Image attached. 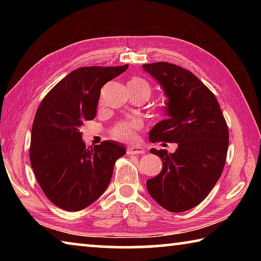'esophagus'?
Masks as SVG:
<instances>
[{"mask_svg": "<svg viewBox=\"0 0 261 261\" xmlns=\"http://www.w3.org/2000/svg\"><path fill=\"white\" fill-rule=\"evenodd\" d=\"M127 154H144L145 149L140 146H129L126 149Z\"/></svg>", "mask_w": 261, "mask_h": 261, "instance_id": "esophagus-1", "label": "esophagus"}]
</instances>
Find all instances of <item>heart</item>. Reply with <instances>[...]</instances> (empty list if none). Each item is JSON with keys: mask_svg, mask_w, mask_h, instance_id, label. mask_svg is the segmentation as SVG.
<instances>
[{"mask_svg": "<svg viewBox=\"0 0 261 261\" xmlns=\"http://www.w3.org/2000/svg\"><path fill=\"white\" fill-rule=\"evenodd\" d=\"M129 88H146L149 91L148 84L140 78H134L129 82ZM140 126V123L137 121H124L117 123L116 125L112 127L110 135L114 138L121 140H130L134 138L135 130Z\"/></svg>", "mask_w": 261, "mask_h": 261, "instance_id": "b5f03b06", "label": "heart"}]
</instances>
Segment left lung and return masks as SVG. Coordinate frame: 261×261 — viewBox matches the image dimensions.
<instances>
[{
    "mask_svg": "<svg viewBox=\"0 0 261 261\" xmlns=\"http://www.w3.org/2000/svg\"><path fill=\"white\" fill-rule=\"evenodd\" d=\"M143 67L163 87L169 115L149 131V140L178 145L173 154L151 149L162 170L147 180V190L163 208L179 213L199 205L222 174L228 125L213 92L191 71L167 62Z\"/></svg>",
    "mask_w": 261,
    "mask_h": 261,
    "instance_id": "obj_1",
    "label": "left lung"
}]
</instances>
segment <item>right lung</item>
<instances>
[{
	"instance_id": "add662e5",
	"label": "right lung",
	"mask_w": 261,
	"mask_h": 261,
	"mask_svg": "<svg viewBox=\"0 0 261 261\" xmlns=\"http://www.w3.org/2000/svg\"><path fill=\"white\" fill-rule=\"evenodd\" d=\"M129 65L73 70L48 92L35 114L30 161L43 193L62 210L77 212L95 201L125 154L116 141L86 147L82 126L95 117L101 88Z\"/></svg>"
}]
</instances>
